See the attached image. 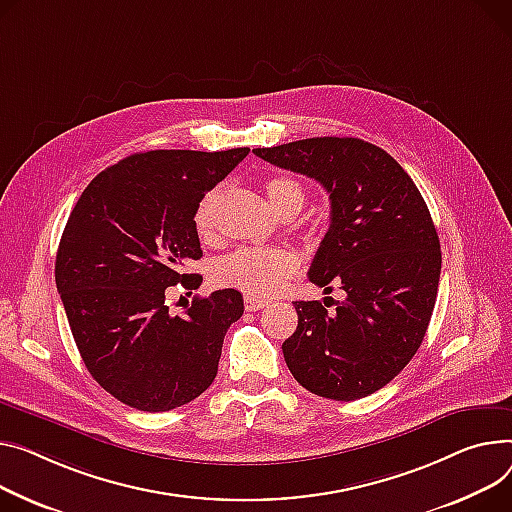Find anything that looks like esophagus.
<instances>
[{"label":"esophagus","instance_id":"34e87169","mask_svg":"<svg viewBox=\"0 0 512 512\" xmlns=\"http://www.w3.org/2000/svg\"><path fill=\"white\" fill-rule=\"evenodd\" d=\"M269 304V300H265V298H257V296H245V309L247 311H261V309H265V306Z\"/></svg>","mask_w":512,"mask_h":512}]
</instances>
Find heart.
<instances>
[{
    "instance_id": "heart-1",
    "label": "heart",
    "mask_w": 512,
    "mask_h": 512,
    "mask_svg": "<svg viewBox=\"0 0 512 512\" xmlns=\"http://www.w3.org/2000/svg\"><path fill=\"white\" fill-rule=\"evenodd\" d=\"M265 195L274 212L298 214L304 203V187L294 177L278 175L265 181ZM220 191L212 189L197 203L193 224L201 238H208L214 230V214ZM298 259L288 249L243 247L218 259L212 267V280L222 288L241 290L249 296L265 298L278 292L286 280L296 274Z\"/></svg>"
}]
</instances>
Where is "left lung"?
I'll use <instances>...</instances> for the list:
<instances>
[{
    "mask_svg": "<svg viewBox=\"0 0 512 512\" xmlns=\"http://www.w3.org/2000/svg\"><path fill=\"white\" fill-rule=\"evenodd\" d=\"M255 156L319 181L331 224L309 280L342 302L298 300L282 344L292 377L315 395L354 401L385 387L426 335L440 280V243L428 206L401 164L358 138H311ZM327 300V298H325Z\"/></svg>",
    "mask_w": 512,
    "mask_h": 512,
    "instance_id": "8db88e82",
    "label": "left lung"
}]
</instances>
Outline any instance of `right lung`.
Listing matches in <instances>:
<instances>
[{
    "instance_id": "add662e5",
    "label": "right lung",
    "mask_w": 512,
    "mask_h": 512,
    "mask_svg": "<svg viewBox=\"0 0 512 512\" xmlns=\"http://www.w3.org/2000/svg\"><path fill=\"white\" fill-rule=\"evenodd\" d=\"M249 154L152 150L102 170L80 195L61 234L55 284L92 379L142 412H168L206 391L228 327L243 317L232 288L195 298L173 317L164 292L201 276L197 203Z\"/></svg>"
}]
</instances>
